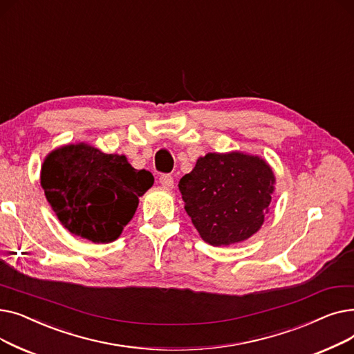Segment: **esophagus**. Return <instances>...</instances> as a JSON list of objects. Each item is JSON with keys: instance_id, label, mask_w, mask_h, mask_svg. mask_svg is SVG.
Listing matches in <instances>:
<instances>
[{"instance_id": "34e87169", "label": "esophagus", "mask_w": 354, "mask_h": 354, "mask_svg": "<svg viewBox=\"0 0 354 354\" xmlns=\"http://www.w3.org/2000/svg\"><path fill=\"white\" fill-rule=\"evenodd\" d=\"M159 183L162 185V188L171 191L174 188V178L171 175H160L159 176Z\"/></svg>"}]
</instances>
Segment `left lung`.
I'll use <instances>...</instances> for the list:
<instances>
[{"mask_svg": "<svg viewBox=\"0 0 354 354\" xmlns=\"http://www.w3.org/2000/svg\"><path fill=\"white\" fill-rule=\"evenodd\" d=\"M178 187L201 238L214 247H228L247 241L263 227L275 175L257 155L209 152L198 158Z\"/></svg>", "mask_w": 354, "mask_h": 354, "instance_id": "obj_1", "label": "left lung"}]
</instances>
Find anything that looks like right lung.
Here are the masks:
<instances>
[{
  "label": "right lung",
  "instance_id": "1",
  "mask_svg": "<svg viewBox=\"0 0 354 354\" xmlns=\"http://www.w3.org/2000/svg\"><path fill=\"white\" fill-rule=\"evenodd\" d=\"M153 175L135 169L124 155L104 153L88 143L64 145L51 151L41 166L40 182L62 225L95 244L118 239L133 218Z\"/></svg>",
  "mask_w": 354,
  "mask_h": 354
}]
</instances>
